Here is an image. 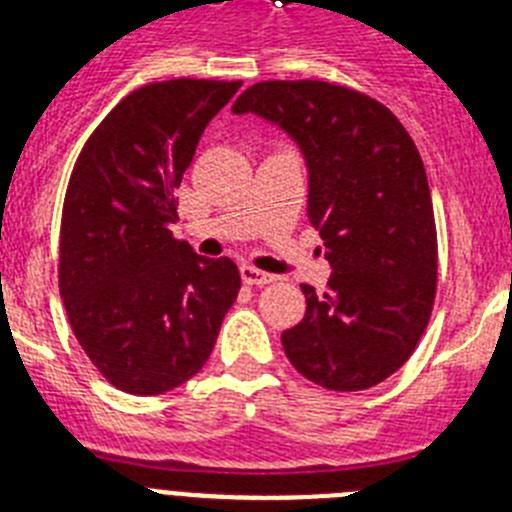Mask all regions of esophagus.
Segmentation results:
<instances>
[{"label": "esophagus", "mask_w": 512, "mask_h": 512, "mask_svg": "<svg viewBox=\"0 0 512 512\" xmlns=\"http://www.w3.org/2000/svg\"><path fill=\"white\" fill-rule=\"evenodd\" d=\"M241 279L246 284H253V287H264V284L274 282V274H266V271L256 269V266L243 264L241 266Z\"/></svg>", "instance_id": "obj_1"}]
</instances>
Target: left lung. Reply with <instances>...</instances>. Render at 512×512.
<instances>
[{
  "label": "left lung",
  "instance_id": "8db88e82",
  "mask_svg": "<svg viewBox=\"0 0 512 512\" xmlns=\"http://www.w3.org/2000/svg\"><path fill=\"white\" fill-rule=\"evenodd\" d=\"M300 146L307 217L330 274L305 318L282 333L287 359L325 390L359 392L395 374L433 310L438 243L423 161L384 104L328 81H261L233 104Z\"/></svg>",
  "mask_w": 512,
  "mask_h": 512
}]
</instances>
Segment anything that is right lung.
I'll return each instance as SVG.
<instances>
[{
    "label": "right lung",
    "mask_w": 512,
    "mask_h": 512,
    "mask_svg": "<svg viewBox=\"0 0 512 512\" xmlns=\"http://www.w3.org/2000/svg\"><path fill=\"white\" fill-rule=\"evenodd\" d=\"M241 81L135 89L81 148L66 189L58 287L76 341L130 395H164L210 359L238 297V266L176 241L174 189L207 122Z\"/></svg>",
    "instance_id": "obj_1"
}]
</instances>
